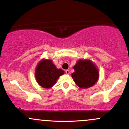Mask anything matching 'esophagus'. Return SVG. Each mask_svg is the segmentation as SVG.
<instances>
[{"mask_svg":"<svg viewBox=\"0 0 129 129\" xmlns=\"http://www.w3.org/2000/svg\"><path fill=\"white\" fill-rule=\"evenodd\" d=\"M65 72H66V73L67 74V75H69V74H70V71L69 70H66Z\"/></svg>","mask_w":129,"mask_h":129,"instance_id":"obj_1","label":"esophagus"}]
</instances>
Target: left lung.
Masks as SVG:
<instances>
[{
  "label": "left lung",
  "instance_id": "left-lung-1",
  "mask_svg": "<svg viewBox=\"0 0 129 129\" xmlns=\"http://www.w3.org/2000/svg\"><path fill=\"white\" fill-rule=\"evenodd\" d=\"M73 69L75 72L72 73V78L80 88H87L93 86L98 79V70L89 60H79Z\"/></svg>",
  "mask_w": 129,
  "mask_h": 129
}]
</instances>
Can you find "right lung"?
Instances as JSON below:
<instances>
[{"instance_id":"right-lung-1","label":"right lung","mask_w":129,"mask_h":129,"mask_svg":"<svg viewBox=\"0 0 129 129\" xmlns=\"http://www.w3.org/2000/svg\"><path fill=\"white\" fill-rule=\"evenodd\" d=\"M63 73L62 70L57 69L51 60L42 59L37 66L35 76L39 85L49 88L56 84L59 77Z\"/></svg>"}]
</instances>
